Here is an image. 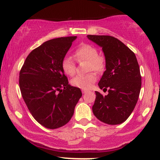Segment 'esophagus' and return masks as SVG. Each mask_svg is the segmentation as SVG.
Returning <instances> with one entry per match:
<instances>
[{
	"mask_svg": "<svg viewBox=\"0 0 160 160\" xmlns=\"http://www.w3.org/2000/svg\"><path fill=\"white\" fill-rule=\"evenodd\" d=\"M82 92L83 94L84 93H85V92H87V90H82Z\"/></svg>",
	"mask_w": 160,
	"mask_h": 160,
	"instance_id": "1",
	"label": "esophagus"
}]
</instances>
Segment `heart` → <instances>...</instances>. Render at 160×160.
<instances>
[{"mask_svg": "<svg viewBox=\"0 0 160 160\" xmlns=\"http://www.w3.org/2000/svg\"><path fill=\"white\" fill-rule=\"evenodd\" d=\"M75 57L78 62L87 61L88 69L89 71L101 72L105 68V59L103 57L98 55V49L89 44H82L75 50ZM62 69L66 75L73 76L76 72L75 61L70 56L64 57L62 62ZM95 73L90 72L87 75H78L71 80L73 86L81 88L82 90L90 89L96 81Z\"/></svg>", "mask_w": 160, "mask_h": 160, "instance_id": "b5f03b06", "label": "heart"}]
</instances>
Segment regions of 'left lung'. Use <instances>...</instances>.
Returning <instances> with one entry per match:
<instances>
[{"label":"left lung","mask_w":160,"mask_h":160,"mask_svg":"<svg viewBox=\"0 0 160 160\" xmlns=\"http://www.w3.org/2000/svg\"><path fill=\"white\" fill-rule=\"evenodd\" d=\"M90 41L102 47L106 68L98 82L108 94L103 96L95 91L92 112L98 120L107 124L124 122L132 113L142 86L140 69L135 54L111 36L88 35Z\"/></svg>","instance_id":"left-lung-1"}]
</instances>
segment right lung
Here are the masks:
<instances>
[{
  "instance_id": "right-lung-1",
  "label": "right lung",
  "mask_w": 160,
  "mask_h": 160,
  "mask_svg": "<svg viewBox=\"0 0 160 160\" xmlns=\"http://www.w3.org/2000/svg\"><path fill=\"white\" fill-rule=\"evenodd\" d=\"M76 38L60 37L44 42L30 52L19 74L21 92L30 113L50 129L70 121L82 96L80 88L68 84L62 69V59Z\"/></svg>"
}]
</instances>
